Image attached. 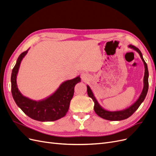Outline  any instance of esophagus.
<instances>
[{
	"label": "esophagus",
	"mask_w": 156,
	"mask_h": 156,
	"mask_svg": "<svg viewBox=\"0 0 156 156\" xmlns=\"http://www.w3.org/2000/svg\"><path fill=\"white\" fill-rule=\"evenodd\" d=\"M81 77L83 81H87V80L88 79L89 75H88V74L87 73H81Z\"/></svg>",
	"instance_id": "1"
}]
</instances>
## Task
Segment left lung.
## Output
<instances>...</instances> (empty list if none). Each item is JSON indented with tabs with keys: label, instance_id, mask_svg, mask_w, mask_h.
Returning <instances> with one entry per match:
<instances>
[{
	"label": "left lung",
	"instance_id": "1",
	"mask_svg": "<svg viewBox=\"0 0 156 156\" xmlns=\"http://www.w3.org/2000/svg\"><path fill=\"white\" fill-rule=\"evenodd\" d=\"M128 48L137 52L144 63V76L143 79L144 86H143L142 92H141L140 95L139 96L137 100H136V101L129 107H127L125 108V109L121 110V111H108L105 109V108L102 107L100 105V103H99L98 101H97L96 97L94 96V94L91 90L90 87L88 85H87L88 95L90 98H91L92 99V100L94 101V111H95V112L99 116H100L103 119L111 120V121H119V120H125L127 119V118H129V116H131L132 115H133V113L136 111V109L139 107L141 103H142L144 100V99L146 96V94H147L148 90V76H149L147 64H146V63L145 62V61L143 58V55L138 48H136V47L132 45H128Z\"/></svg>",
	"mask_w": 156,
	"mask_h": 156
}]
</instances>
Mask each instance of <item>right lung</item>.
Instances as JSON below:
<instances>
[{
    "instance_id": "add662e5",
    "label": "right lung",
    "mask_w": 156,
    "mask_h": 156,
    "mask_svg": "<svg viewBox=\"0 0 156 156\" xmlns=\"http://www.w3.org/2000/svg\"><path fill=\"white\" fill-rule=\"evenodd\" d=\"M27 51L19 56L11 75L12 94L17 105L32 119L40 122H52L64 117L68 111L70 101L73 96L75 84L81 82L80 76L67 80L61 83L56 90L43 100H31L23 94L18 89L17 75L22 60L28 53Z\"/></svg>"
}]
</instances>
